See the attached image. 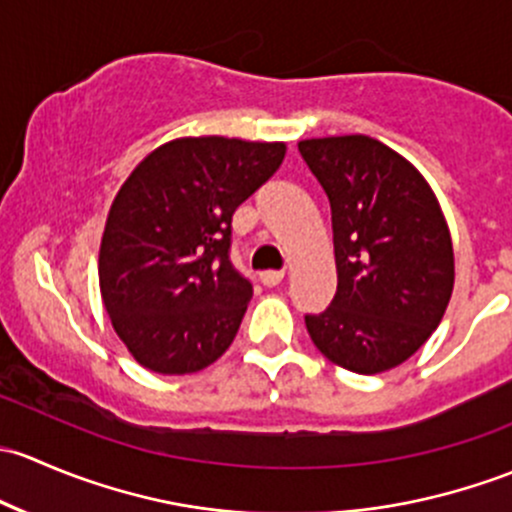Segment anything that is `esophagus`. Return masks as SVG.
<instances>
[{
    "label": "esophagus",
    "instance_id": "obj_1",
    "mask_svg": "<svg viewBox=\"0 0 512 512\" xmlns=\"http://www.w3.org/2000/svg\"><path fill=\"white\" fill-rule=\"evenodd\" d=\"M283 276H286V273H283V271H261V273H258L261 283H263V286H268V288L278 286V283L283 281Z\"/></svg>",
    "mask_w": 512,
    "mask_h": 512
}]
</instances>
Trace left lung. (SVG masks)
<instances>
[{"label": "left lung", "mask_w": 512, "mask_h": 512, "mask_svg": "<svg viewBox=\"0 0 512 512\" xmlns=\"http://www.w3.org/2000/svg\"><path fill=\"white\" fill-rule=\"evenodd\" d=\"M333 212L337 291L305 315L335 365L377 374L439 328L453 291V246L434 192L392 147L367 135L298 142Z\"/></svg>", "instance_id": "8db88e82"}]
</instances>
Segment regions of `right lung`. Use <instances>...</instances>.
Instances as JSON below:
<instances>
[{"instance_id": "obj_1", "label": "right lung", "mask_w": 512, "mask_h": 512, "mask_svg": "<svg viewBox=\"0 0 512 512\" xmlns=\"http://www.w3.org/2000/svg\"><path fill=\"white\" fill-rule=\"evenodd\" d=\"M283 157V142L179 138L125 179L98 278L110 323L142 367L189 374L229 350L254 295L231 263V217Z\"/></svg>"}]
</instances>
